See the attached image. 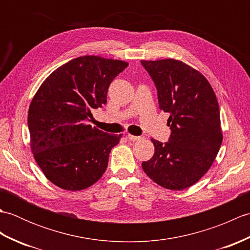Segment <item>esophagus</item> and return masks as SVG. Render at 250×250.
Segmentation results:
<instances>
[{"label":"esophagus","mask_w":250,"mask_h":250,"mask_svg":"<svg viewBox=\"0 0 250 250\" xmlns=\"http://www.w3.org/2000/svg\"><path fill=\"white\" fill-rule=\"evenodd\" d=\"M126 137H128V140L131 141V142H136V141L141 140L140 136H135V135H132V134H128V135H126Z\"/></svg>","instance_id":"1"}]
</instances>
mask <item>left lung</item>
<instances>
[{
	"label": "left lung",
	"instance_id": "obj_1",
	"mask_svg": "<svg viewBox=\"0 0 250 250\" xmlns=\"http://www.w3.org/2000/svg\"><path fill=\"white\" fill-rule=\"evenodd\" d=\"M168 113V142L151 139L155 153L142 163L153 182L169 190L189 188L203 177L222 143L219 105L210 83L195 68L175 59L142 60Z\"/></svg>",
	"mask_w": 250,
	"mask_h": 250
}]
</instances>
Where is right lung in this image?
<instances>
[{
    "label": "right lung",
    "mask_w": 250,
    "mask_h": 250,
    "mask_svg": "<svg viewBox=\"0 0 250 250\" xmlns=\"http://www.w3.org/2000/svg\"><path fill=\"white\" fill-rule=\"evenodd\" d=\"M128 62L83 56L58 67L31 101L30 146L46 178L63 190L79 191L95 184L108 164L121 134L89 125L93 109L107 101V90Z\"/></svg>",
    "instance_id": "right-lung-1"
}]
</instances>
